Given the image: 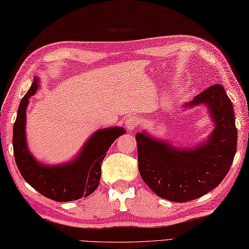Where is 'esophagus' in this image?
<instances>
[{"label":"esophagus","mask_w":249,"mask_h":249,"mask_svg":"<svg viewBox=\"0 0 249 249\" xmlns=\"http://www.w3.org/2000/svg\"><path fill=\"white\" fill-rule=\"evenodd\" d=\"M125 125H126V127H127V129L134 130L137 126L139 125V119L137 118L136 115H129L125 121Z\"/></svg>","instance_id":"1"}]
</instances>
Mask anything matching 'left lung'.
<instances>
[{
  "instance_id": "1",
  "label": "left lung",
  "mask_w": 249,
  "mask_h": 249,
  "mask_svg": "<svg viewBox=\"0 0 249 249\" xmlns=\"http://www.w3.org/2000/svg\"><path fill=\"white\" fill-rule=\"evenodd\" d=\"M203 104L215 128L198 146L179 149L152 138L145 131L136 135L140 176L162 199L178 203L197 199L217 187L230 170L237 144L231 100L221 84H213L184 107Z\"/></svg>"
}]
</instances>
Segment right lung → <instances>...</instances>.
I'll use <instances>...</instances> for the list:
<instances>
[{"label": "right lung", "mask_w": 249, "mask_h": 249, "mask_svg": "<svg viewBox=\"0 0 249 249\" xmlns=\"http://www.w3.org/2000/svg\"><path fill=\"white\" fill-rule=\"evenodd\" d=\"M38 89L35 78L30 89L21 99L13 129L14 155L21 176L45 197L57 202H68L88 197L98 187L102 162L111 144L125 134L122 127L99 129L83 145L79 155L70 162L46 166L37 161L28 149L25 139V118L29 98Z\"/></svg>", "instance_id": "right-lung-1"}]
</instances>
